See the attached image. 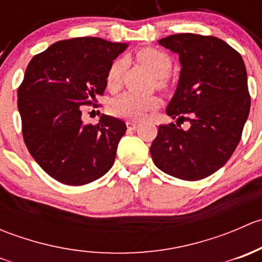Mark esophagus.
I'll return each mask as SVG.
<instances>
[{"label":"esophagus","instance_id":"1","mask_svg":"<svg viewBox=\"0 0 262 262\" xmlns=\"http://www.w3.org/2000/svg\"><path fill=\"white\" fill-rule=\"evenodd\" d=\"M137 126H138V123H137V121H130V120L126 121V128L128 129H132V130H133V129H136Z\"/></svg>","mask_w":262,"mask_h":262}]
</instances>
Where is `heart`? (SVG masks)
<instances>
[{
    "label": "heart",
    "instance_id": "b5f03b06",
    "mask_svg": "<svg viewBox=\"0 0 262 262\" xmlns=\"http://www.w3.org/2000/svg\"><path fill=\"white\" fill-rule=\"evenodd\" d=\"M137 58L146 64L158 77V86L166 89L167 82L162 76H166L172 67V60L167 53L156 48H143L137 53ZM124 60L115 59L106 72V84L110 90H116L120 84L124 70ZM161 100L157 96H141V95L125 92L114 99L110 104V112L114 116L129 120H139L148 112L158 109Z\"/></svg>",
    "mask_w": 262,
    "mask_h": 262
}]
</instances>
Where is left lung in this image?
Here are the masks:
<instances>
[{
    "label": "left lung",
    "mask_w": 262,
    "mask_h": 262,
    "mask_svg": "<svg viewBox=\"0 0 262 262\" xmlns=\"http://www.w3.org/2000/svg\"><path fill=\"white\" fill-rule=\"evenodd\" d=\"M158 43L178 53L181 71L166 109L178 121L158 126L150 156L167 175L200 180L226 165L241 141L251 105L244 59L215 36L175 34ZM184 120L187 131L178 128Z\"/></svg>",
    "instance_id": "8db88e82"
}]
</instances>
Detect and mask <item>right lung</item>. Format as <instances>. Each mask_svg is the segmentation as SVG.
<instances>
[{
    "instance_id": "right-lung-1",
    "label": "right lung",
    "mask_w": 262,
    "mask_h": 262,
    "mask_svg": "<svg viewBox=\"0 0 262 262\" xmlns=\"http://www.w3.org/2000/svg\"><path fill=\"white\" fill-rule=\"evenodd\" d=\"M126 47L94 36L60 40L26 67L17 90L24 142L38 165L62 184H89L114 163L125 123L101 115L96 125L83 124L82 105L104 95L107 70Z\"/></svg>"
}]
</instances>
